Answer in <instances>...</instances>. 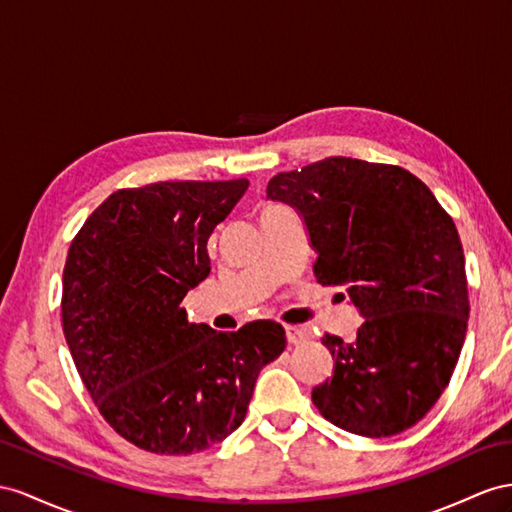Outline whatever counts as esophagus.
I'll return each mask as SVG.
<instances>
[{
	"instance_id": "34e87169",
	"label": "esophagus",
	"mask_w": 512,
	"mask_h": 512,
	"mask_svg": "<svg viewBox=\"0 0 512 512\" xmlns=\"http://www.w3.org/2000/svg\"><path fill=\"white\" fill-rule=\"evenodd\" d=\"M285 335H287V342H290L292 346L305 344L307 339H309L307 329H300V326H287V329H285Z\"/></svg>"
}]
</instances>
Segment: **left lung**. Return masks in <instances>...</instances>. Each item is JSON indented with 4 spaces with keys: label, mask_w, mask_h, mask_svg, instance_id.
<instances>
[{
    "label": "left lung",
    "mask_w": 512,
    "mask_h": 512,
    "mask_svg": "<svg viewBox=\"0 0 512 512\" xmlns=\"http://www.w3.org/2000/svg\"><path fill=\"white\" fill-rule=\"evenodd\" d=\"M266 192L303 216L318 283L344 285L365 318L355 342L322 337L335 368L313 387V404L361 437L415 426L448 387L467 333L454 220L409 170L352 157L274 175Z\"/></svg>",
    "instance_id": "left-lung-1"
}]
</instances>
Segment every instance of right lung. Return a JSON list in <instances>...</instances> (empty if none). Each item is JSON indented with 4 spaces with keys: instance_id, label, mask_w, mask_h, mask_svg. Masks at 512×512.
<instances>
[{
    "instance_id": "add662e5",
    "label": "right lung",
    "mask_w": 512,
    "mask_h": 512,
    "mask_svg": "<svg viewBox=\"0 0 512 512\" xmlns=\"http://www.w3.org/2000/svg\"><path fill=\"white\" fill-rule=\"evenodd\" d=\"M248 179L157 181L110 194L71 242L62 331L103 419L136 448L186 456L244 422L283 326L192 324L183 296L209 274L207 240Z\"/></svg>"
}]
</instances>
